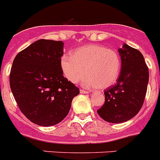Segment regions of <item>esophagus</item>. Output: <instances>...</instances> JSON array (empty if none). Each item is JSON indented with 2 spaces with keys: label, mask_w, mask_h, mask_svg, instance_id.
<instances>
[{
  "label": "esophagus",
  "mask_w": 160,
  "mask_h": 160,
  "mask_svg": "<svg viewBox=\"0 0 160 160\" xmlns=\"http://www.w3.org/2000/svg\"><path fill=\"white\" fill-rule=\"evenodd\" d=\"M80 92H81V94H88L89 91L86 90H80Z\"/></svg>",
  "instance_id": "obj_1"
}]
</instances>
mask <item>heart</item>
<instances>
[{
  "label": "heart",
  "mask_w": 160,
  "mask_h": 160,
  "mask_svg": "<svg viewBox=\"0 0 160 160\" xmlns=\"http://www.w3.org/2000/svg\"><path fill=\"white\" fill-rule=\"evenodd\" d=\"M63 74L70 82L77 83L87 72L83 85L88 87L107 88L116 82L121 71V58L115 50L100 45L82 46L64 54L60 60Z\"/></svg>",
  "instance_id": "heart-1"
}]
</instances>
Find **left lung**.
<instances>
[{"instance_id": "obj_1", "label": "left lung", "mask_w": 160, "mask_h": 160, "mask_svg": "<svg viewBox=\"0 0 160 160\" xmlns=\"http://www.w3.org/2000/svg\"><path fill=\"white\" fill-rule=\"evenodd\" d=\"M121 72L116 84L104 90L105 102L97 111L102 119L121 123L135 116L146 96L149 71L144 58L138 49L123 44L118 49Z\"/></svg>"}]
</instances>
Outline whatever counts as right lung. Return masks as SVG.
<instances>
[{
	"label": "right lung",
	"mask_w": 160,
	"mask_h": 160,
	"mask_svg": "<svg viewBox=\"0 0 160 160\" xmlns=\"http://www.w3.org/2000/svg\"><path fill=\"white\" fill-rule=\"evenodd\" d=\"M61 41L41 39L15 57L9 84L20 111L33 123L43 127L62 122L79 89L64 78L60 60Z\"/></svg>",
	"instance_id": "1"
}]
</instances>
